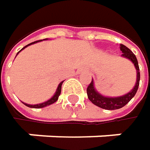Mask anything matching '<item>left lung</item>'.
Masks as SVG:
<instances>
[{
  "instance_id": "obj_1",
  "label": "left lung",
  "mask_w": 150,
  "mask_h": 150,
  "mask_svg": "<svg viewBox=\"0 0 150 150\" xmlns=\"http://www.w3.org/2000/svg\"><path fill=\"white\" fill-rule=\"evenodd\" d=\"M120 49L122 52V56L126 57L128 59H129L135 65V69H136V72H137V78H136V83L134 88L128 94L120 96V97H105L103 96L100 95L94 87V81L93 80L91 81V82L89 83V85L87 88V94H88V97L89 99V101L94 103L95 105L104 108V109H108V110H115V109H118L121 108L122 107H124L127 104L136 94L138 87H139V82H140V69H139V66H138V62L137 59L134 54V53L128 48L126 46L123 44H120Z\"/></svg>"
}]
</instances>
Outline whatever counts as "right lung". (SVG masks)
<instances>
[{"mask_svg":"<svg viewBox=\"0 0 150 150\" xmlns=\"http://www.w3.org/2000/svg\"><path fill=\"white\" fill-rule=\"evenodd\" d=\"M39 42V41L34 42H32V43H30V44H28V45L25 46L22 49H24L26 47L31 45V44H34V43H35V42ZM22 49H21V50H22ZM62 83H63V81H62V82L59 84V86H58V88H57V89H56V92H55L54 96L51 99H49L48 101H47V102H45V103H40V104H36V105H30V104H27V103H24V104L26 105V106H28V107H29V108H44V107H46V106H48V105H50V104H52V103H55V102L58 100L59 96L61 95V91H62Z\"/></svg>","mask_w":150,"mask_h":150,"instance_id":"1","label":"right lung"}]
</instances>
